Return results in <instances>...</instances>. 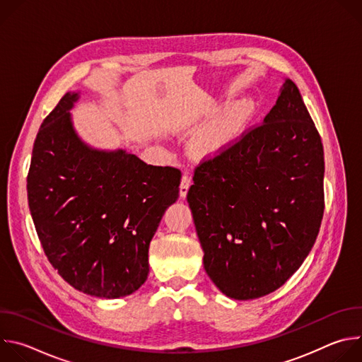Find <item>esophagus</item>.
I'll list each match as a JSON object with an SVG mask.
<instances>
[{
  "instance_id": "esophagus-1",
  "label": "esophagus",
  "mask_w": 362,
  "mask_h": 362,
  "mask_svg": "<svg viewBox=\"0 0 362 362\" xmlns=\"http://www.w3.org/2000/svg\"><path fill=\"white\" fill-rule=\"evenodd\" d=\"M190 185H192V177H190L187 173H185V175L182 176V182H180V187H179L180 197H186Z\"/></svg>"
}]
</instances>
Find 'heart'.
<instances>
[{
	"mask_svg": "<svg viewBox=\"0 0 362 362\" xmlns=\"http://www.w3.org/2000/svg\"><path fill=\"white\" fill-rule=\"evenodd\" d=\"M249 101H239L225 110L209 127H206L194 140V151L199 156H211L222 151L240 133L250 116Z\"/></svg>",
	"mask_w": 362,
	"mask_h": 362,
	"instance_id": "heart-1",
	"label": "heart"
}]
</instances>
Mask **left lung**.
<instances>
[{
    "label": "left lung",
    "mask_w": 362,
    "mask_h": 362,
    "mask_svg": "<svg viewBox=\"0 0 362 362\" xmlns=\"http://www.w3.org/2000/svg\"><path fill=\"white\" fill-rule=\"evenodd\" d=\"M324 147L286 80L264 123L202 160L187 192L203 267L229 298L281 288L311 252L324 216Z\"/></svg>",
    "instance_id": "left-lung-1"
}]
</instances>
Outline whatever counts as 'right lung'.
<instances>
[{
	"mask_svg": "<svg viewBox=\"0 0 362 362\" xmlns=\"http://www.w3.org/2000/svg\"><path fill=\"white\" fill-rule=\"evenodd\" d=\"M62 97L42 122L27 176L28 206L49 264L73 288L98 298L137 291L148 275V245L179 197L182 173L124 150L103 151L76 134Z\"/></svg>",
	"mask_w": 362,
	"mask_h": 362,
	"instance_id": "right-lung-1",
	"label": "right lung"
}]
</instances>
